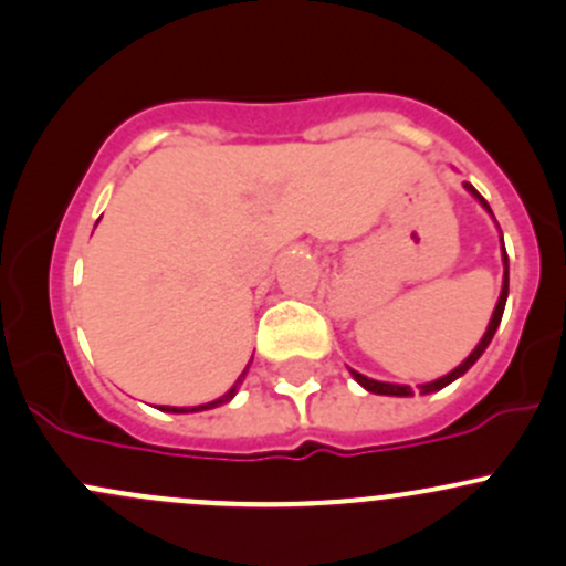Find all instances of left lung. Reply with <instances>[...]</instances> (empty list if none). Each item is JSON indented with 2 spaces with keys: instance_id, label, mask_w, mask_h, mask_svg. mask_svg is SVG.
Instances as JSON below:
<instances>
[{
  "instance_id": "obj_1",
  "label": "left lung",
  "mask_w": 566,
  "mask_h": 566,
  "mask_svg": "<svg viewBox=\"0 0 566 566\" xmlns=\"http://www.w3.org/2000/svg\"><path fill=\"white\" fill-rule=\"evenodd\" d=\"M463 188L469 190V193L474 196L476 201H480L482 207L488 209V212H491V207H488V201H485V198H482L480 193H476V188H474V185L463 182ZM491 214H493V212H491ZM501 261H504V283H501V296H499V302H496V311H493V316H491V324H488L485 335H482V340L476 343V348H474V352H471L469 357H465L463 363H460L455 370H450V373H447V376L436 378V381L419 384V392H422V395L439 392V389H444L447 384H452V381H455V378L463 376V373L469 370L471 365H474L476 359L482 357V354H485V348L491 346L493 335H496V329H499V324H501V316H504L506 294H510V259H506L504 240H501ZM348 370H352V368H348ZM352 376H354V381L359 384V387H365V389H368V392H373V395H392V398H411V395H413V389L409 387V384H389V381H376V378H368V376H363V373H357V370H352Z\"/></svg>"
}]
</instances>
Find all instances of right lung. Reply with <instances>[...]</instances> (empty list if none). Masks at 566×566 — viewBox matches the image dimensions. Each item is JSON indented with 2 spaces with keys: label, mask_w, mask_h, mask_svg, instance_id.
<instances>
[{
  "label": "right lung",
  "mask_w": 566,
  "mask_h": 566,
  "mask_svg": "<svg viewBox=\"0 0 566 566\" xmlns=\"http://www.w3.org/2000/svg\"><path fill=\"white\" fill-rule=\"evenodd\" d=\"M244 373H248V368L242 370V376L237 378L234 381V387L229 389V392L223 395V398H218V400H212V403H201V406H188V409H177V406H163L160 411H168V413H193V411H207V409H218V406H223V403H229L231 398H234L237 395V389H240V384H242V378H244Z\"/></svg>",
  "instance_id": "obj_1"
}]
</instances>
